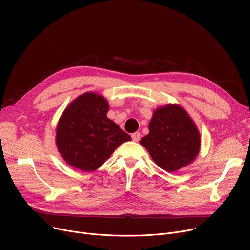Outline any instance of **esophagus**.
Returning <instances> with one entry per match:
<instances>
[{"label":"esophagus","instance_id":"esophagus-1","mask_svg":"<svg viewBox=\"0 0 250 250\" xmlns=\"http://www.w3.org/2000/svg\"><path fill=\"white\" fill-rule=\"evenodd\" d=\"M140 139H141V134H140V133L137 132V133L132 134V140H133L134 142H139Z\"/></svg>","mask_w":250,"mask_h":250}]
</instances>
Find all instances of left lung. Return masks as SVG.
Wrapping results in <instances>:
<instances>
[{"instance_id": "8db88e82", "label": "left lung", "mask_w": 250, "mask_h": 250, "mask_svg": "<svg viewBox=\"0 0 250 250\" xmlns=\"http://www.w3.org/2000/svg\"><path fill=\"white\" fill-rule=\"evenodd\" d=\"M149 130L140 143L165 171L174 172L191 163L200 152L199 130L178 105L169 104L157 109L149 124Z\"/></svg>"}]
</instances>
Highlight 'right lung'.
Segmentation results:
<instances>
[{
  "mask_svg": "<svg viewBox=\"0 0 250 250\" xmlns=\"http://www.w3.org/2000/svg\"><path fill=\"white\" fill-rule=\"evenodd\" d=\"M107 101L92 92L79 96L63 111L57 128V145L68 164L93 171L121 144L130 141L107 118Z\"/></svg>",
  "mask_w": 250,
  "mask_h": 250,
  "instance_id": "1",
  "label": "right lung"
}]
</instances>
